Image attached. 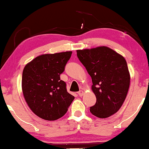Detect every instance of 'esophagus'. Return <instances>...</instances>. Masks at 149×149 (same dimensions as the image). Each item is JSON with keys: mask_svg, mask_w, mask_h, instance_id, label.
<instances>
[{"mask_svg": "<svg viewBox=\"0 0 149 149\" xmlns=\"http://www.w3.org/2000/svg\"><path fill=\"white\" fill-rule=\"evenodd\" d=\"M78 94L79 95V96H80V97H82V95H83V94H84V91H82V90H80V91H78Z\"/></svg>", "mask_w": 149, "mask_h": 149, "instance_id": "34e87169", "label": "esophagus"}]
</instances>
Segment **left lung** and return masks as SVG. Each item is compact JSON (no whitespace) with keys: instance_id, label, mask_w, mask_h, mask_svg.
Returning <instances> with one entry per match:
<instances>
[{"instance_id":"1","label":"left lung","mask_w":149,"mask_h":149,"mask_svg":"<svg viewBox=\"0 0 149 149\" xmlns=\"http://www.w3.org/2000/svg\"><path fill=\"white\" fill-rule=\"evenodd\" d=\"M77 56L91 77L96 97L90 111L100 118L116 113L125 100L130 84L125 58L107 47L77 50Z\"/></svg>"}]
</instances>
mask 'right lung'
Masks as SVG:
<instances>
[{"mask_svg":"<svg viewBox=\"0 0 149 149\" xmlns=\"http://www.w3.org/2000/svg\"><path fill=\"white\" fill-rule=\"evenodd\" d=\"M71 52L43 54L24 67L22 89L28 106L42 119L56 120L63 117L74 100L61 80Z\"/></svg>","mask_w":149,"mask_h":149,"instance_id":"obj_1","label":"right lung"}]
</instances>
